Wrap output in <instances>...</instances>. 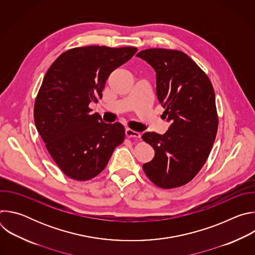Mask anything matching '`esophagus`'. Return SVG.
<instances>
[{"label": "esophagus", "instance_id": "esophagus-1", "mask_svg": "<svg viewBox=\"0 0 255 255\" xmlns=\"http://www.w3.org/2000/svg\"><path fill=\"white\" fill-rule=\"evenodd\" d=\"M125 134H126V136H127L128 138H136V139H138V138L141 137V134H140L139 132L134 131V130H132V129H130V128H126Z\"/></svg>", "mask_w": 255, "mask_h": 255}]
</instances>
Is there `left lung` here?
I'll use <instances>...</instances> for the list:
<instances>
[{
    "label": "left lung",
    "mask_w": 255,
    "mask_h": 255,
    "mask_svg": "<svg viewBox=\"0 0 255 255\" xmlns=\"http://www.w3.org/2000/svg\"><path fill=\"white\" fill-rule=\"evenodd\" d=\"M156 72V95L170 122L163 134L146 132L142 139L155 153L143 170L162 189L184 186L205 164L216 138L218 116L213 86L186 53L163 48L137 53Z\"/></svg>",
    "instance_id": "obj_1"
}]
</instances>
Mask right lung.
<instances>
[{"label": "right lung", "mask_w": 255, "mask_h": 255, "mask_svg": "<svg viewBox=\"0 0 255 255\" xmlns=\"http://www.w3.org/2000/svg\"><path fill=\"white\" fill-rule=\"evenodd\" d=\"M136 47L85 46L60 54L48 68L34 105L35 126L63 173L77 180L98 175L125 138L124 126L107 124L89 105L102 99L106 81Z\"/></svg>", "instance_id": "obj_1"}]
</instances>
